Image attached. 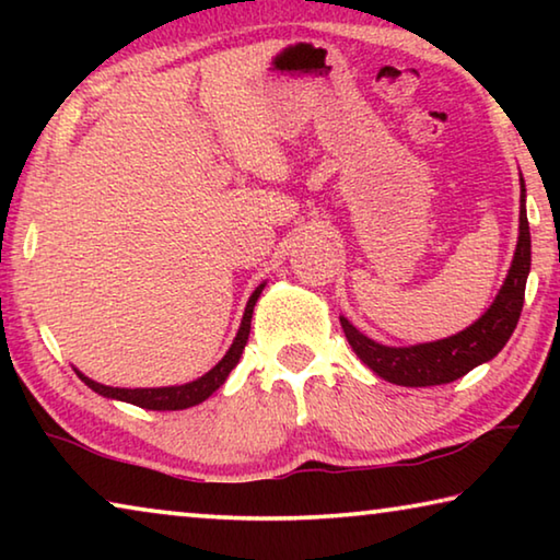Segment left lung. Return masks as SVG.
Listing matches in <instances>:
<instances>
[{"instance_id":"1","label":"left lung","mask_w":560,"mask_h":560,"mask_svg":"<svg viewBox=\"0 0 560 560\" xmlns=\"http://www.w3.org/2000/svg\"><path fill=\"white\" fill-rule=\"evenodd\" d=\"M526 189L521 177V214H518V244L514 261H511L509 277L501 287L499 296L491 303V308L479 320L462 330L457 336H450L434 343H420L412 348H387L375 343L368 336L340 318L343 334L355 355L385 381L405 387H428L444 385L467 375L471 368H477L494 358L506 340L514 334L518 324L521 308H524L526 277L530 269V234L526 220Z\"/></svg>"}]
</instances>
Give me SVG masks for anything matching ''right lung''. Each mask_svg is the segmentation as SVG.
I'll list each match as a JSON object with an SVG mask.
<instances>
[{"label":"right lung","instance_id":"add662e5","mask_svg":"<svg viewBox=\"0 0 560 560\" xmlns=\"http://www.w3.org/2000/svg\"><path fill=\"white\" fill-rule=\"evenodd\" d=\"M261 289H264V283H261V287H257V291L252 293L249 303H246L240 334H236L232 348L226 350V355L212 368L210 373L202 375V377H197V381H192V383L177 385V387H140V390L136 387V390H128V387L101 385V383L91 381V377L81 375V373H79V377L91 387V390H96L103 397H113V400H122V402L145 407V410H185V407L200 405L202 400H207V397H210L217 390V387L224 385L226 375H230L232 368L240 363L242 350L246 346V338H249L254 303H257Z\"/></svg>","mask_w":560,"mask_h":560}]
</instances>
